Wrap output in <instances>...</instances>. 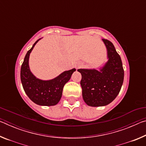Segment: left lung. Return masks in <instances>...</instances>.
<instances>
[{
    "label": "left lung",
    "instance_id": "1",
    "mask_svg": "<svg viewBox=\"0 0 146 146\" xmlns=\"http://www.w3.org/2000/svg\"><path fill=\"white\" fill-rule=\"evenodd\" d=\"M109 60L100 71L78 69L82 75L80 85L82 97L88 106L93 107L109 104L117 97L122 88L124 71L121 58L112 42L103 38Z\"/></svg>",
    "mask_w": 146,
    "mask_h": 146
}]
</instances>
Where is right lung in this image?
I'll list each match as a JSON object with an SVG mask.
<instances>
[{"label":"right lung","instance_id":"1","mask_svg":"<svg viewBox=\"0 0 146 146\" xmlns=\"http://www.w3.org/2000/svg\"><path fill=\"white\" fill-rule=\"evenodd\" d=\"M27 52L21 69V79L24 90L28 97L34 103L40 106L56 105L60 101L64 85L70 80L76 70L64 71L55 78L50 80H42L36 78L29 70L28 61L32 49L36 42Z\"/></svg>","mask_w":146,"mask_h":146}]
</instances>
